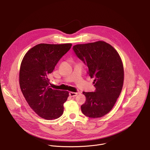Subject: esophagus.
<instances>
[{
    "mask_svg": "<svg viewBox=\"0 0 150 150\" xmlns=\"http://www.w3.org/2000/svg\"><path fill=\"white\" fill-rule=\"evenodd\" d=\"M78 94V93H74V92H70L69 93V96L71 97H75Z\"/></svg>",
    "mask_w": 150,
    "mask_h": 150,
    "instance_id": "34e87169",
    "label": "esophagus"
}]
</instances>
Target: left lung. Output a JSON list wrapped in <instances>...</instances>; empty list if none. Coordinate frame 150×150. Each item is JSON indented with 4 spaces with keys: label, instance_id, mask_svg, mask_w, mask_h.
I'll return each mask as SVG.
<instances>
[{
    "label": "left lung",
    "instance_id": "1",
    "mask_svg": "<svg viewBox=\"0 0 150 150\" xmlns=\"http://www.w3.org/2000/svg\"><path fill=\"white\" fill-rule=\"evenodd\" d=\"M72 49L94 78L96 90L83 92L86 101L81 106V111L91 118L103 117L112 109L122 89L124 71L120 57L111 45L102 41L77 45Z\"/></svg>",
    "mask_w": 150,
    "mask_h": 150
}]
</instances>
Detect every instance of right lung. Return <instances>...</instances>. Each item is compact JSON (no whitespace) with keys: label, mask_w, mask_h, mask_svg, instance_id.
Masks as SVG:
<instances>
[{"label":"right lung","mask_w":150,"mask_h":150,"mask_svg":"<svg viewBox=\"0 0 150 150\" xmlns=\"http://www.w3.org/2000/svg\"><path fill=\"white\" fill-rule=\"evenodd\" d=\"M72 44H39L28 51L21 64L19 85L27 102L39 116L52 120L63 113L69 92L53 90L49 75Z\"/></svg>","instance_id":"right-lung-1"}]
</instances>
